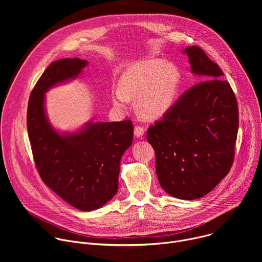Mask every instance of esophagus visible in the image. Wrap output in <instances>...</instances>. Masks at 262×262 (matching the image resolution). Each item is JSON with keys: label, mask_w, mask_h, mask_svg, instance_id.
Instances as JSON below:
<instances>
[{"label": "esophagus", "mask_w": 262, "mask_h": 262, "mask_svg": "<svg viewBox=\"0 0 262 262\" xmlns=\"http://www.w3.org/2000/svg\"><path fill=\"white\" fill-rule=\"evenodd\" d=\"M144 133H145L144 127H141V126H136V127H135L134 134H135V136H136L137 138H141V139H142Z\"/></svg>", "instance_id": "obj_1"}]
</instances>
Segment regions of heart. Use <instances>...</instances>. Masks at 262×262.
<instances>
[{"label":"heart","instance_id":"obj_1","mask_svg":"<svg viewBox=\"0 0 262 262\" xmlns=\"http://www.w3.org/2000/svg\"><path fill=\"white\" fill-rule=\"evenodd\" d=\"M178 68L161 59L134 63L122 74L120 86L112 89V101L118 108L136 99L138 114L146 119H158L172 106L180 85Z\"/></svg>","mask_w":262,"mask_h":262}]
</instances>
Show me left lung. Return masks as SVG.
<instances>
[{
  "instance_id": "obj_1",
  "label": "left lung",
  "mask_w": 262,
  "mask_h": 262,
  "mask_svg": "<svg viewBox=\"0 0 262 262\" xmlns=\"http://www.w3.org/2000/svg\"><path fill=\"white\" fill-rule=\"evenodd\" d=\"M200 83L185 91L147 140L156 152V172L172 197L195 200L213 190L233 163L238 106L224 73L199 47L182 51Z\"/></svg>"
}]
</instances>
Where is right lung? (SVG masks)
<instances>
[{"label": "right lung", "instance_id": "1", "mask_svg": "<svg viewBox=\"0 0 262 262\" xmlns=\"http://www.w3.org/2000/svg\"><path fill=\"white\" fill-rule=\"evenodd\" d=\"M87 65V60L78 58L53 62L36 83L27 114L32 152L42 181L65 202L83 211L95 210L116 195L120 160L134 135L130 120H91L74 132H60L52 125L46 93L79 78Z\"/></svg>", "mask_w": 262, "mask_h": 262}]
</instances>
